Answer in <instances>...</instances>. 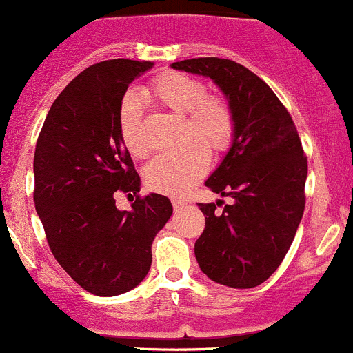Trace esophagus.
Returning <instances> with one entry per match:
<instances>
[{"label": "esophagus", "mask_w": 353, "mask_h": 353, "mask_svg": "<svg viewBox=\"0 0 353 353\" xmlns=\"http://www.w3.org/2000/svg\"><path fill=\"white\" fill-rule=\"evenodd\" d=\"M172 204H173V208H175V209H181V208H183L185 204H187V202H185L183 199L173 197V199H172Z\"/></svg>", "instance_id": "34e87169"}]
</instances>
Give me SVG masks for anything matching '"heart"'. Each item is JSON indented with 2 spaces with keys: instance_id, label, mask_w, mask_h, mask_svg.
Here are the masks:
<instances>
[{
  "instance_id": "1",
  "label": "heart",
  "mask_w": 353,
  "mask_h": 353,
  "mask_svg": "<svg viewBox=\"0 0 353 353\" xmlns=\"http://www.w3.org/2000/svg\"><path fill=\"white\" fill-rule=\"evenodd\" d=\"M142 96L163 110L185 117L183 141H197L176 154L159 156L148 165L144 180L151 190L180 195L201 180L209 168L211 152H225L236 132L233 108L218 94H208L202 80L181 72H165L152 79ZM125 148L135 158H145L149 145L142 132V110L137 99L125 97L118 113Z\"/></svg>"
}]
</instances>
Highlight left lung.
<instances>
[{
    "label": "left lung",
    "instance_id": "8db88e82",
    "mask_svg": "<svg viewBox=\"0 0 353 353\" xmlns=\"http://www.w3.org/2000/svg\"><path fill=\"white\" fill-rule=\"evenodd\" d=\"M173 68L211 77L228 97L236 132L205 187L235 199L221 214L199 204L204 232L195 242L202 273L232 288L264 283L287 256L305 208L307 158L290 113L263 79L240 63L192 58Z\"/></svg>",
    "mask_w": 353,
    "mask_h": 353
}]
</instances>
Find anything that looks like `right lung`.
<instances>
[{
  "label": "right lung",
  "instance_id": "obj_1",
  "mask_svg": "<svg viewBox=\"0 0 353 353\" xmlns=\"http://www.w3.org/2000/svg\"><path fill=\"white\" fill-rule=\"evenodd\" d=\"M154 63L106 59L75 77L54 99L34 152V204L59 266L92 295L137 287L151 245L173 208L159 194L138 195L141 178L118 128L128 85ZM121 191L134 201L116 208Z\"/></svg>",
  "mask_w": 353,
  "mask_h": 353
}]
</instances>
